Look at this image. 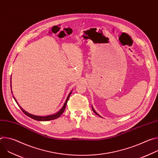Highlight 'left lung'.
Segmentation results:
<instances>
[{"instance_id":"left-lung-1","label":"left lung","mask_w":158,"mask_h":158,"mask_svg":"<svg viewBox=\"0 0 158 158\" xmlns=\"http://www.w3.org/2000/svg\"><path fill=\"white\" fill-rule=\"evenodd\" d=\"M92 109H93V112H95V114H97V115H98V116H100V117H101V116H99V114H98V113H97V112H96V110H94V108H93V106H92Z\"/></svg>"}]
</instances>
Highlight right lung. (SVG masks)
Instances as JSON below:
<instances>
[{
  "instance_id": "add662e5",
  "label": "right lung",
  "mask_w": 158,
  "mask_h": 158,
  "mask_svg": "<svg viewBox=\"0 0 158 158\" xmlns=\"http://www.w3.org/2000/svg\"><path fill=\"white\" fill-rule=\"evenodd\" d=\"M10 80H11V78H10ZM10 88H11V92H12V84H11V81H10ZM72 91H71V93L69 94V95L67 96V99H66V100H65V102H64V104L62 107L57 112H56V113H55V114H54L49 115V116H35V115H33V114H31L29 113V112H27V111H26L25 110H24L23 109H22V108L19 106V104H18V102H17V101H16L15 98L14 96H13V97H14V100L15 101L16 103L18 104V106H19V107L20 108V109L22 110V112H23L26 115H27V116H29V118H32V119H33L37 120V121H50V120L56 119L58 118L59 117H60V116H61V114L63 113L64 110H65V107H66V105H67V101H68V100H69V97H70V96H71V93H72Z\"/></svg>"
}]
</instances>
